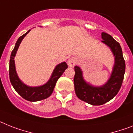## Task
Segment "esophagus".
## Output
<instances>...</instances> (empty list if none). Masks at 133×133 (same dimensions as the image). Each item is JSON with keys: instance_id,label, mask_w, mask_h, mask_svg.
Returning <instances> with one entry per match:
<instances>
[{"instance_id": "34e87169", "label": "esophagus", "mask_w": 133, "mask_h": 133, "mask_svg": "<svg viewBox=\"0 0 133 133\" xmlns=\"http://www.w3.org/2000/svg\"><path fill=\"white\" fill-rule=\"evenodd\" d=\"M77 60L76 58H75V57H71V58L68 60L67 64L70 67H73V66L77 64Z\"/></svg>"}]
</instances>
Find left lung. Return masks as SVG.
Masks as SVG:
<instances>
[{
    "label": "left lung",
    "instance_id": "1",
    "mask_svg": "<svg viewBox=\"0 0 133 133\" xmlns=\"http://www.w3.org/2000/svg\"><path fill=\"white\" fill-rule=\"evenodd\" d=\"M102 42L109 47L115 56V63L112 73L107 83L102 86H93L84 79L82 71L79 66H75L74 86L77 96L88 103L101 105L112 99L119 92L123 82L125 73V60L121 46L110 35L102 32Z\"/></svg>",
    "mask_w": 133,
    "mask_h": 133
}]
</instances>
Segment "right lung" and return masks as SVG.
<instances>
[{
  "mask_svg": "<svg viewBox=\"0 0 133 133\" xmlns=\"http://www.w3.org/2000/svg\"><path fill=\"white\" fill-rule=\"evenodd\" d=\"M30 30H29L26 33L21 36L17 39V42L15 45V48L12 51L9 62V78L13 87L23 98L27 100L28 101L35 102L45 99L52 94L57 81L62 75V73H64V71L67 69L68 66L65 62L58 64L54 70L51 77L49 81L44 85L37 86V87H30L24 84L19 79L15 71L14 58L19 48V44L25 36L29 32Z\"/></svg>",
  "mask_w": 133,
  "mask_h": 133,
  "instance_id": "1",
  "label": "right lung"
}]
</instances>
